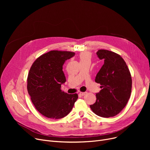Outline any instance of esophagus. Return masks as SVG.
Returning <instances> with one entry per match:
<instances>
[{
	"instance_id": "obj_1",
	"label": "esophagus",
	"mask_w": 150,
	"mask_h": 150,
	"mask_svg": "<svg viewBox=\"0 0 150 150\" xmlns=\"http://www.w3.org/2000/svg\"><path fill=\"white\" fill-rule=\"evenodd\" d=\"M86 92H80L79 95L81 96H84V95H86Z\"/></svg>"
}]
</instances>
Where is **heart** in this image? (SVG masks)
Instances as JSON below:
<instances>
[{
  "instance_id": "1",
  "label": "heart",
  "mask_w": 150,
  "mask_h": 150,
  "mask_svg": "<svg viewBox=\"0 0 150 150\" xmlns=\"http://www.w3.org/2000/svg\"><path fill=\"white\" fill-rule=\"evenodd\" d=\"M91 58V55L90 53L87 52H83L80 54V61H86V60H90Z\"/></svg>"
}]
</instances>
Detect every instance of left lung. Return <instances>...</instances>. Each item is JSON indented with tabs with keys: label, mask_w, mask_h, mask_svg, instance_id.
Returning a JSON list of instances; mask_svg holds the SVG:
<instances>
[{
	"label": "left lung",
	"mask_w": 150,
	"mask_h": 150,
	"mask_svg": "<svg viewBox=\"0 0 150 150\" xmlns=\"http://www.w3.org/2000/svg\"><path fill=\"white\" fill-rule=\"evenodd\" d=\"M100 59H104L96 77L101 89L96 93V103L90 105L96 115L105 118L119 114L129 99L132 79L129 70L121 56L107 50L97 52Z\"/></svg>",
	"instance_id": "left-lung-1"
}]
</instances>
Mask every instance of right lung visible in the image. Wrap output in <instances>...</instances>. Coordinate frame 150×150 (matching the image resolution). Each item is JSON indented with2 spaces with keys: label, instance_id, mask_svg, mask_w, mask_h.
Wrapping results in <instances>:
<instances>
[{
  "label": "right lung",
  "instance_id": "add662e5",
  "mask_svg": "<svg viewBox=\"0 0 150 150\" xmlns=\"http://www.w3.org/2000/svg\"><path fill=\"white\" fill-rule=\"evenodd\" d=\"M74 52L53 50L39 57L31 66L27 78V90L35 108L52 119L66 116L72 109L78 95L61 90L66 81L62 66Z\"/></svg>",
  "mask_w": 150,
  "mask_h": 150
}]
</instances>
